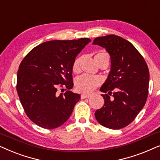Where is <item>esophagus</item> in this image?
I'll use <instances>...</instances> for the list:
<instances>
[{"label":"esophagus","instance_id":"34e87169","mask_svg":"<svg viewBox=\"0 0 160 160\" xmlns=\"http://www.w3.org/2000/svg\"><path fill=\"white\" fill-rule=\"evenodd\" d=\"M81 99H86V98H89L90 97V95H88V94H82L81 95Z\"/></svg>","mask_w":160,"mask_h":160}]
</instances>
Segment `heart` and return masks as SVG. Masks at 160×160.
<instances>
[{"label": "heart", "instance_id": "b5f03b06", "mask_svg": "<svg viewBox=\"0 0 160 160\" xmlns=\"http://www.w3.org/2000/svg\"><path fill=\"white\" fill-rule=\"evenodd\" d=\"M108 55L105 52H99L95 55L96 57L101 55ZM82 58L80 56L77 57L74 59L72 64V70L74 72H78L80 71V66ZM102 83L101 78L98 76H92L89 74H82L79 76L75 80V87L77 91L82 93H90L94 90L97 86Z\"/></svg>", "mask_w": 160, "mask_h": 160}]
</instances>
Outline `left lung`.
I'll return each instance as SVG.
<instances>
[{"label": "left lung", "mask_w": 160, "mask_h": 160, "mask_svg": "<svg viewBox=\"0 0 160 160\" xmlns=\"http://www.w3.org/2000/svg\"><path fill=\"white\" fill-rule=\"evenodd\" d=\"M93 44L105 48L110 55L111 70L100 91L103 107L95 112L100 124L119 129L135 120L148 94L149 71L146 61L132 44L118 36L94 39Z\"/></svg>", "instance_id": "obj_1"}]
</instances>
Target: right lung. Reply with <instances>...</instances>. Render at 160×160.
Returning a JSON list of instances; mask_svg holds the SVG:
<instances>
[{
	"instance_id": "add662e5",
	"label": "right lung",
	"mask_w": 160,
	"mask_h": 160,
	"mask_svg": "<svg viewBox=\"0 0 160 160\" xmlns=\"http://www.w3.org/2000/svg\"><path fill=\"white\" fill-rule=\"evenodd\" d=\"M91 42L53 40L32 49L21 61L17 91L28 117L44 129L61 126L71 116L80 95L73 87L72 64L76 56ZM67 91L58 95V89Z\"/></svg>"
}]
</instances>
